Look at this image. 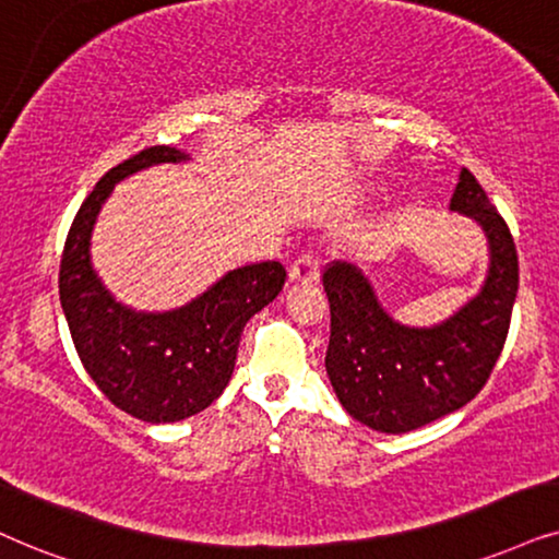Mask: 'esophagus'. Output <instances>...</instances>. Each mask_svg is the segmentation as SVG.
I'll list each match as a JSON object with an SVG mask.
<instances>
[{
    "label": "esophagus",
    "instance_id": "esophagus-1",
    "mask_svg": "<svg viewBox=\"0 0 559 559\" xmlns=\"http://www.w3.org/2000/svg\"><path fill=\"white\" fill-rule=\"evenodd\" d=\"M320 267L322 260L317 258L314 252H304V255L294 260L288 275H292V281H299V284H314V281L320 278Z\"/></svg>",
    "mask_w": 559,
    "mask_h": 559
}]
</instances>
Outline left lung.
Returning <instances> with one entry per match:
<instances>
[{
  "label": "left lung",
  "instance_id": "1",
  "mask_svg": "<svg viewBox=\"0 0 559 559\" xmlns=\"http://www.w3.org/2000/svg\"><path fill=\"white\" fill-rule=\"evenodd\" d=\"M451 211L485 229L490 271L483 292L436 328L394 322L350 263L335 260L322 273L330 301V384L350 418L381 433H407L467 405L506 345L519 292L511 229L469 169L459 175Z\"/></svg>",
  "mask_w": 559,
  "mask_h": 559
}]
</instances>
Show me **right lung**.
<instances>
[{
  "label": "right lung",
  "instance_id": "1",
  "mask_svg": "<svg viewBox=\"0 0 559 559\" xmlns=\"http://www.w3.org/2000/svg\"><path fill=\"white\" fill-rule=\"evenodd\" d=\"M175 146H146L103 175L76 211L59 267L61 309L92 381L112 405L144 423H175L206 409L235 371L247 320L284 288L275 260L237 267L186 307L165 314L126 309L90 265V231L112 186L126 175L182 162Z\"/></svg>",
  "mask_w": 559,
  "mask_h": 559
}]
</instances>
